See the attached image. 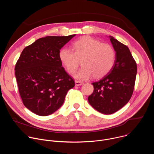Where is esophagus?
I'll return each instance as SVG.
<instances>
[{
  "label": "esophagus",
  "instance_id": "1",
  "mask_svg": "<svg viewBox=\"0 0 154 154\" xmlns=\"http://www.w3.org/2000/svg\"><path fill=\"white\" fill-rule=\"evenodd\" d=\"M75 85H76V86H80V85H82L83 84V82H80V81H78V80H75Z\"/></svg>",
  "mask_w": 154,
  "mask_h": 154
}]
</instances>
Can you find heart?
I'll list each match as a JSON object with an SVG mask.
<instances>
[{"instance_id": "obj_1", "label": "heart", "mask_w": 154, "mask_h": 154, "mask_svg": "<svg viewBox=\"0 0 154 154\" xmlns=\"http://www.w3.org/2000/svg\"><path fill=\"white\" fill-rule=\"evenodd\" d=\"M59 58L70 74L77 69L82 60L83 66L74 76L79 80H86L92 75L95 78L106 75L115 64L116 52L110 45L90 36H84L73 42L72 50L61 49Z\"/></svg>"}]
</instances>
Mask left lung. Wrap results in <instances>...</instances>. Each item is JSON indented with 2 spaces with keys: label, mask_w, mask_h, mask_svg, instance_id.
I'll list each match as a JSON object with an SVG mask.
<instances>
[{
  "label": "left lung",
  "mask_w": 154,
  "mask_h": 154,
  "mask_svg": "<svg viewBox=\"0 0 154 154\" xmlns=\"http://www.w3.org/2000/svg\"><path fill=\"white\" fill-rule=\"evenodd\" d=\"M110 41L116 52L115 64L108 74L92 83L94 91L88 97L90 104L105 115L116 112L129 101L137 72V63L128 48L113 37Z\"/></svg>",
  "instance_id": "left-lung-1"
}]
</instances>
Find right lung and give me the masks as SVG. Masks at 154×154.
<instances>
[{
  "instance_id": "1",
  "label": "right lung",
  "mask_w": 154,
  "mask_h": 154,
  "mask_svg": "<svg viewBox=\"0 0 154 154\" xmlns=\"http://www.w3.org/2000/svg\"><path fill=\"white\" fill-rule=\"evenodd\" d=\"M75 35L41 38L26 47L16 62L20 96L26 107L37 115L56 112L75 86L59 58L60 50Z\"/></svg>"
}]
</instances>
